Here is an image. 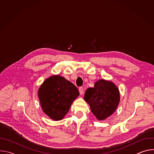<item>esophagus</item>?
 <instances>
[{
    "mask_svg": "<svg viewBox=\"0 0 154 154\" xmlns=\"http://www.w3.org/2000/svg\"><path fill=\"white\" fill-rule=\"evenodd\" d=\"M79 93H80V94L82 95V94H83V87H80L79 88Z\"/></svg>",
    "mask_w": 154,
    "mask_h": 154,
    "instance_id": "34e87169",
    "label": "esophagus"
}]
</instances>
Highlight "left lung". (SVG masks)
<instances>
[{"label": "left lung", "mask_w": 154, "mask_h": 154, "mask_svg": "<svg viewBox=\"0 0 154 154\" xmlns=\"http://www.w3.org/2000/svg\"><path fill=\"white\" fill-rule=\"evenodd\" d=\"M84 99L89 103L95 116L99 120H103L114 113L120 96L114 83L101 79L95 83L94 88L86 90Z\"/></svg>", "instance_id": "1"}]
</instances>
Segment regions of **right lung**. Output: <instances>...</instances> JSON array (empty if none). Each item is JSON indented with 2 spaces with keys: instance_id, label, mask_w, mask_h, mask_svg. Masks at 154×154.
Masks as SVG:
<instances>
[{
  "instance_id": "right-lung-1",
  "label": "right lung",
  "mask_w": 154,
  "mask_h": 154,
  "mask_svg": "<svg viewBox=\"0 0 154 154\" xmlns=\"http://www.w3.org/2000/svg\"><path fill=\"white\" fill-rule=\"evenodd\" d=\"M79 95L77 88L72 83L58 75L46 79L38 90L43 112L55 121L64 118Z\"/></svg>"
}]
</instances>
